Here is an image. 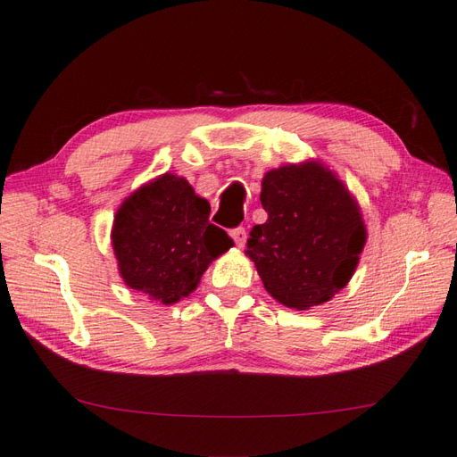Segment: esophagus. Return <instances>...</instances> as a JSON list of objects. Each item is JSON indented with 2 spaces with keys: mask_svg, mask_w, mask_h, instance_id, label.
Wrapping results in <instances>:
<instances>
[{
  "mask_svg": "<svg viewBox=\"0 0 457 457\" xmlns=\"http://www.w3.org/2000/svg\"><path fill=\"white\" fill-rule=\"evenodd\" d=\"M231 237H233V241H236L237 247H245V241H247V231H245V228H236V229H231Z\"/></svg>",
  "mask_w": 457,
  "mask_h": 457,
  "instance_id": "34e87169",
  "label": "esophagus"
}]
</instances>
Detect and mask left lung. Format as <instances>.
Wrapping results in <instances>:
<instances>
[{"label":"left lung","instance_id":"obj_1","mask_svg":"<svg viewBox=\"0 0 457 457\" xmlns=\"http://www.w3.org/2000/svg\"><path fill=\"white\" fill-rule=\"evenodd\" d=\"M268 220L251 229L247 256L268 294L297 311L330 301L359 264L367 228L357 198L320 160L264 173Z\"/></svg>","mask_w":457,"mask_h":457}]
</instances>
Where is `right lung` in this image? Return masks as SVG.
<instances>
[{
    "mask_svg": "<svg viewBox=\"0 0 457 457\" xmlns=\"http://www.w3.org/2000/svg\"><path fill=\"white\" fill-rule=\"evenodd\" d=\"M208 216L206 198L175 173L135 189L117 208L110 236L125 286L160 305L189 297L210 262L233 247Z\"/></svg>",
    "mask_w": 457,
    "mask_h": 457,
    "instance_id": "add662e5",
    "label": "right lung"
}]
</instances>
